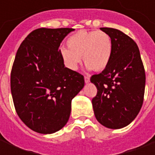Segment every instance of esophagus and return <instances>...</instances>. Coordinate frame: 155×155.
Instances as JSON below:
<instances>
[{
    "instance_id": "obj_1",
    "label": "esophagus",
    "mask_w": 155,
    "mask_h": 155,
    "mask_svg": "<svg viewBox=\"0 0 155 155\" xmlns=\"http://www.w3.org/2000/svg\"><path fill=\"white\" fill-rule=\"evenodd\" d=\"M84 82L85 83H89L90 82V77L89 76H84Z\"/></svg>"
}]
</instances>
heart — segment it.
<instances>
[{
    "instance_id": "obj_1",
    "label": "heart",
    "mask_w": 155,
    "mask_h": 155,
    "mask_svg": "<svg viewBox=\"0 0 155 155\" xmlns=\"http://www.w3.org/2000/svg\"><path fill=\"white\" fill-rule=\"evenodd\" d=\"M67 48L61 49L65 65L75 71L81 62V56L89 70L101 71L107 67L112 55V40L102 31H79L66 41Z\"/></svg>"
}]
</instances>
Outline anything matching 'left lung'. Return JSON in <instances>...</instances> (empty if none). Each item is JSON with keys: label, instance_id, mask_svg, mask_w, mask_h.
<instances>
[{"label": "left lung", "instance_id": "1", "mask_svg": "<svg viewBox=\"0 0 155 155\" xmlns=\"http://www.w3.org/2000/svg\"><path fill=\"white\" fill-rule=\"evenodd\" d=\"M112 40V55L108 66L91 81L97 88L92 99L96 120L109 129L127 126L142 107L145 72L139 47L119 30L102 27Z\"/></svg>", "mask_w": 155, "mask_h": 155}]
</instances>
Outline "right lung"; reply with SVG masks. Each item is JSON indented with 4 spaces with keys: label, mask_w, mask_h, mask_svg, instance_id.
<instances>
[{
    "label": "right lung",
    "mask_w": 155,
    "mask_h": 155,
    "mask_svg": "<svg viewBox=\"0 0 155 155\" xmlns=\"http://www.w3.org/2000/svg\"><path fill=\"white\" fill-rule=\"evenodd\" d=\"M72 28H39L22 41L11 73L16 113L31 130L53 134L66 124L72 99L83 89L84 76L64 67L60 52Z\"/></svg>",
    "instance_id": "right-lung-1"
}]
</instances>
